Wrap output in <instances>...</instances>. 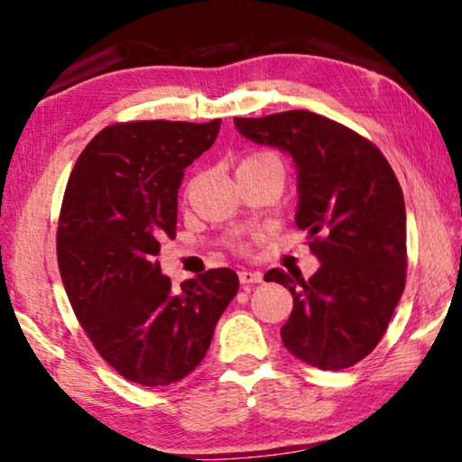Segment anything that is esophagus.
Returning a JSON list of instances; mask_svg holds the SVG:
<instances>
[{
    "instance_id": "obj_1",
    "label": "esophagus",
    "mask_w": 462,
    "mask_h": 462,
    "mask_svg": "<svg viewBox=\"0 0 462 462\" xmlns=\"http://www.w3.org/2000/svg\"><path fill=\"white\" fill-rule=\"evenodd\" d=\"M238 280L243 285L248 283H261L263 282V273L261 271H251V269H240L238 271Z\"/></svg>"
}]
</instances>
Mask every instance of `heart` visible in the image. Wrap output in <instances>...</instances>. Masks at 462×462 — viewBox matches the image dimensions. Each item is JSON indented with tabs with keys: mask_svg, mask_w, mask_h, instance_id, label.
<instances>
[{
	"mask_svg": "<svg viewBox=\"0 0 462 462\" xmlns=\"http://www.w3.org/2000/svg\"><path fill=\"white\" fill-rule=\"evenodd\" d=\"M269 164H277V166H282L280 158H277L275 153H271V152H254V153H248L246 158H243V162H240L238 171H245V168L269 166Z\"/></svg>",
	"mask_w": 462,
	"mask_h": 462,
	"instance_id": "obj_1",
	"label": "heart"
}]
</instances>
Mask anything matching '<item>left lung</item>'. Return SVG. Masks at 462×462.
Masks as SVG:
<instances>
[{
  "mask_svg": "<svg viewBox=\"0 0 462 462\" xmlns=\"http://www.w3.org/2000/svg\"><path fill=\"white\" fill-rule=\"evenodd\" d=\"M240 135L288 152L298 172L296 226L320 267L310 280L271 269L294 298L285 349L320 370L357 364L383 339L405 290V199L374 143L310 111L234 119Z\"/></svg>",
  "mask_w": 462,
  "mask_h": 462,
  "instance_id": "8db88e82",
  "label": "left lung"
}]
</instances>
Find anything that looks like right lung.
<instances>
[{
    "label": "right lung",
    "instance_id": "1",
    "mask_svg": "<svg viewBox=\"0 0 462 462\" xmlns=\"http://www.w3.org/2000/svg\"><path fill=\"white\" fill-rule=\"evenodd\" d=\"M219 123H116L86 145L65 187V291L98 354L131 383L166 386L191 374L238 291L228 267L172 291L156 259L160 240L177 232L185 168L214 145Z\"/></svg>",
    "mask_w": 462,
    "mask_h": 462
}]
</instances>
